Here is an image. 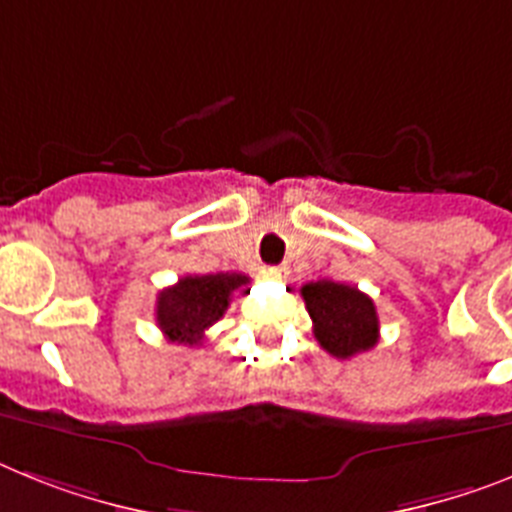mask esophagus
Segmentation results:
<instances>
[{"mask_svg": "<svg viewBox=\"0 0 512 512\" xmlns=\"http://www.w3.org/2000/svg\"><path fill=\"white\" fill-rule=\"evenodd\" d=\"M264 277L279 279V282H282V279L290 277V269H287V266H266V269H264Z\"/></svg>", "mask_w": 512, "mask_h": 512, "instance_id": "34e87169", "label": "esophagus"}]
</instances>
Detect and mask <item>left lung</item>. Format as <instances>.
I'll return each mask as SVG.
<instances>
[{"mask_svg": "<svg viewBox=\"0 0 512 512\" xmlns=\"http://www.w3.org/2000/svg\"><path fill=\"white\" fill-rule=\"evenodd\" d=\"M300 295L313 318V334L331 357L349 360L378 344V310L365 292L318 279L300 287Z\"/></svg>", "mask_w": 512, "mask_h": 512, "instance_id": "obj_1", "label": "left lung"}]
</instances>
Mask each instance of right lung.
<instances>
[{
	"instance_id": "add662e5",
	"label": "right lung",
	"mask_w": 512,
	"mask_h": 512,
	"mask_svg": "<svg viewBox=\"0 0 512 512\" xmlns=\"http://www.w3.org/2000/svg\"><path fill=\"white\" fill-rule=\"evenodd\" d=\"M251 277L235 272L189 274L157 295V326L168 342L202 344L204 331L225 316L235 290L251 292Z\"/></svg>"
}]
</instances>
